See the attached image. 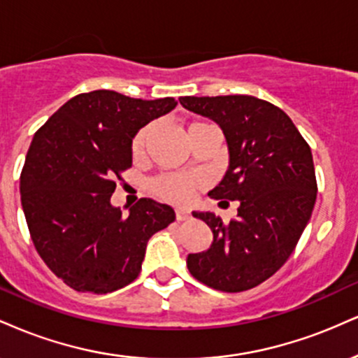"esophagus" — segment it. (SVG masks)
Here are the masks:
<instances>
[{"instance_id":"1","label":"esophagus","mask_w":358,"mask_h":358,"mask_svg":"<svg viewBox=\"0 0 358 358\" xmlns=\"http://www.w3.org/2000/svg\"><path fill=\"white\" fill-rule=\"evenodd\" d=\"M190 219V212L185 210V208H176V220H188Z\"/></svg>"}]
</instances>
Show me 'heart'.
Segmentation results:
<instances>
[{
	"label": "heart",
	"instance_id": "1",
	"mask_svg": "<svg viewBox=\"0 0 358 358\" xmlns=\"http://www.w3.org/2000/svg\"><path fill=\"white\" fill-rule=\"evenodd\" d=\"M203 126V122H190L187 127V134L193 133L196 127ZM150 126L141 127L133 139H131V155L133 158H141L145 153V148L150 138ZM202 178L195 175H182V173H165L159 175L148 183V190L153 193L158 199L166 200V202L185 205L193 199V193L202 188Z\"/></svg>",
	"mask_w": 358,
	"mask_h": 358
}]
</instances>
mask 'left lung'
I'll return each mask as SVG.
<instances>
[{
	"mask_svg": "<svg viewBox=\"0 0 358 358\" xmlns=\"http://www.w3.org/2000/svg\"><path fill=\"white\" fill-rule=\"evenodd\" d=\"M180 104L222 127L229 170L208 195L241 203L229 224L193 212L212 229L213 242L188 254V271L225 293L256 287L287 261L313 212L318 185L310 145L285 110L254 96H187Z\"/></svg>",
	"mask_w": 358,
	"mask_h": 358,
	"instance_id": "8db88e82",
	"label": "left lung"
}]
</instances>
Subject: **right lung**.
I'll list each match as a JSON object with an SVG mask.
<instances>
[{
  "label": "right lung",
  "instance_id": "right-lung-1",
  "mask_svg": "<svg viewBox=\"0 0 358 358\" xmlns=\"http://www.w3.org/2000/svg\"><path fill=\"white\" fill-rule=\"evenodd\" d=\"M173 97L143 101L114 90L72 97L35 133L20 175L22 207L36 252L82 293L106 294L138 278L150 237L175 222L170 205H110L131 168V139L170 113Z\"/></svg>",
  "mask_w": 358,
  "mask_h": 358
}]
</instances>
